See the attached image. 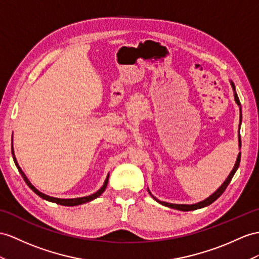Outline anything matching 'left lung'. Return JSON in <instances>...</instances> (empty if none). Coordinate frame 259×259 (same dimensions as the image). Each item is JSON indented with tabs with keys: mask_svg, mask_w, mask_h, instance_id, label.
Here are the masks:
<instances>
[{
	"mask_svg": "<svg viewBox=\"0 0 259 259\" xmlns=\"http://www.w3.org/2000/svg\"><path fill=\"white\" fill-rule=\"evenodd\" d=\"M231 85H232V89H233V92H234V99H235V102L236 104L239 106V128H241V123H242V108H241V102H239V99L237 97V93H236V89H235V85H234V82H233L231 80ZM239 128H238V146H239V149H241V134H239ZM239 162H241V151H239L238 155H237V158H236V161H235V165L234 167H233L232 171L230 172V175L228 176V178L225 179V181L223 182L222 185L220 186V188L218 189V190L215 192H213L209 198H206L205 200L201 201V202H198L195 204H174V203H168V202H163V201H160L157 199L156 197H154L153 194L150 193L149 189L147 188V191L148 193L151 195V198H153L154 200H156L157 202L165 205V206H168V207H171V209H176V210H179V211H193V210H198V209H202V207H205L207 205L212 204L214 201L218 200L221 195H222V193L225 191L226 187H228L230 185V182L232 180V178L234 177V175L236 172V170L238 169V166H239Z\"/></svg>",
	"mask_w": 259,
	"mask_h": 259,
	"instance_id": "1",
	"label": "left lung"
}]
</instances>
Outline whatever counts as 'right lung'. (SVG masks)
I'll return each mask as SVG.
<instances>
[{"instance_id": "add662e5", "label": "right lung", "mask_w": 259, "mask_h": 259, "mask_svg": "<svg viewBox=\"0 0 259 259\" xmlns=\"http://www.w3.org/2000/svg\"><path fill=\"white\" fill-rule=\"evenodd\" d=\"M12 155H13V159H14V162H15V166L17 167L18 171H20L21 176L23 177L24 181L26 182V185L33 190L37 195H39V197L44 200H47L49 201V202H54V203H57V204H60V205H65V206H74V205H80V204H83V203H87V202H90V201L94 200L99 198L101 194H102L105 189H106V186H108V182H109V177H110V174H108V176H106V179L104 181L103 186L101 187L99 190L93 193V194H90V195H87V197H82V198H74V199H59V198H54V197H50V195H47L45 193L40 192L39 190H37V189L30 184V181L28 180V178L26 177V175L24 174V171L22 170V168L20 167V165H18V162L16 160V157H15V154H14V148H13V138H12Z\"/></svg>"}]
</instances>
